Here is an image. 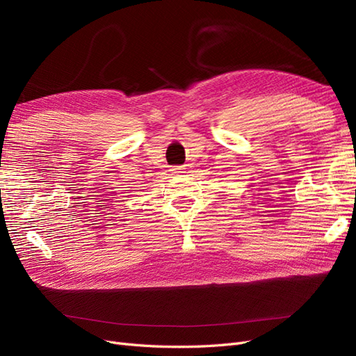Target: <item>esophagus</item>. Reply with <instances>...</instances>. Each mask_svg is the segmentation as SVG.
Segmentation results:
<instances>
[{
  "label": "esophagus",
  "mask_w": 356,
  "mask_h": 356,
  "mask_svg": "<svg viewBox=\"0 0 356 356\" xmlns=\"http://www.w3.org/2000/svg\"><path fill=\"white\" fill-rule=\"evenodd\" d=\"M170 170H172V174H182V172H184V168H182V166H175V168H172Z\"/></svg>",
  "instance_id": "obj_1"
}]
</instances>
